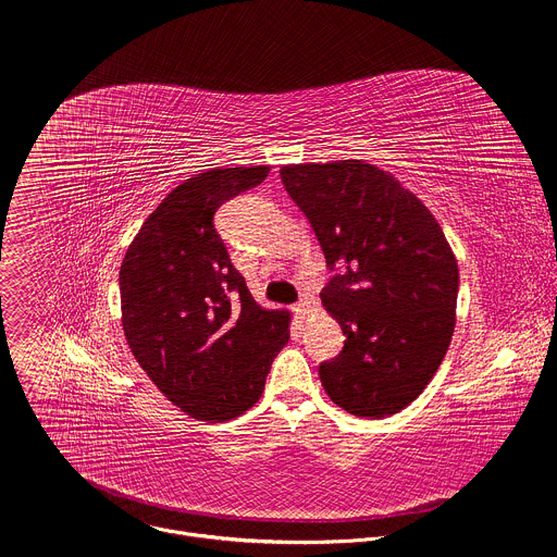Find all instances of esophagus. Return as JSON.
<instances>
[{"instance_id": "obj_1", "label": "esophagus", "mask_w": 557, "mask_h": 557, "mask_svg": "<svg viewBox=\"0 0 557 557\" xmlns=\"http://www.w3.org/2000/svg\"><path fill=\"white\" fill-rule=\"evenodd\" d=\"M310 308H312V299H310V297H304L299 304H295V312H297L299 317H306V314L310 312Z\"/></svg>"}]
</instances>
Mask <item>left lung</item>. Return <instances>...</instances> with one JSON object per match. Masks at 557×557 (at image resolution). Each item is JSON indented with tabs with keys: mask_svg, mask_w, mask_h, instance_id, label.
Instances as JSON below:
<instances>
[{
	"mask_svg": "<svg viewBox=\"0 0 557 557\" xmlns=\"http://www.w3.org/2000/svg\"><path fill=\"white\" fill-rule=\"evenodd\" d=\"M331 280L322 290L342 352L320 366L331 399L361 419L410 406L438 370L456 324L458 264L428 207L363 161L280 170Z\"/></svg>",
	"mask_w": 557,
	"mask_h": 557,
	"instance_id": "1",
	"label": "left lung"
}]
</instances>
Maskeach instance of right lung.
Masks as SVG:
<instances>
[{"label": "right lung", "mask_w": 557, "mask_h": 557, "mask_svg": "<svg viewBox=\"0 0 557 557\" xmlns=\"http://www.w3.org/2000/svg\"><path fill=\"white\" fill-rule=\"evenodd\" d=\"M269 176V168L202 172L143 222L121 273L123 333L138 366L191 419L224 423L264 392L288 342L286 310L256 304L213 215Z\"/></svg>", "instance_id": "right-lung-1"}]
</instances>
